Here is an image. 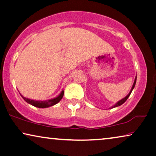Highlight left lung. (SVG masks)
Here are the masks:
<instances>
[{
	"mask_svg": "<svg viewBox=\"0 0 156 156\" xmlns=\"http://www.w3.org/2000/svg\"><path fill=\"white\" fill-rule=\"evenodd\" d=\"M136 77H135V80H134V83H133V85H132V89H131V90H130V91H129V93L128 94H127V96H126L125 98H122V99H121L120 101H119L118 102H117L114 105H112V106H111V107H110L109 109H111V108H116V107H118V106H119V105H122L127 100V98H129V96H130V94H131V93H132V90L134 89V87H135V84H136Z\"/></svg>",
	"mask_w": 156,
	"mask_h": 156,
	"instance_id": "8db88e82",
	"label": "left lung"
}]
</instances>
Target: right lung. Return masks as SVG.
I'll list each match as a JSON object with an SVG mask.
<instances>
[{"label":"right lung","mask_w":156,"mask_h":156,"mask_svg":"<svg viewBox=\"0 0 156 156\" xmlns=\"http://www.w3.org/2000/svg\"><path fill=\"white\" fill-rule=\"evenodd\" d=\"M20 95H21L22 98H23L27 103H28L29 104H30L33 106H35V107H37V108H46L51 107V106H53L54 105L57 104L58 102H60V101L62 98L63 95H64V91L62 90V91L60 92V94L58 95L57 97H55V98H51V99H48V100H46V101L33 100V99H29V98H25V97H24L22 94H20Z\"/></svg>","instance_id":"1"}]
</instances>
